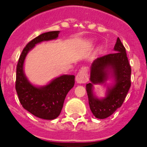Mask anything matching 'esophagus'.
<instances>
[{"label":"esophagus","instance_id":"esophagus-1","mask_svg":"<svg viewBox=\"0 0 147 147\" xmlns=\"http://www.w3.org/2000/svg\"><path fill=\"white\" fill-rule=\"evenodd\" d=\"M89 80L88 74V68L86 67H82L76 76V81L79 84H83L86 83Z\"/></svg>","mask_w":147,"mask_h":147}]
</instances>
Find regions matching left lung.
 Here are the masks:
<instances>
[{
	"mask_svg": "<svg viewBox=\"0 0 147 147\" xmlns=\"http://www.w3.org/2000/svg\"><path fill=\"white\" fill-rule=\"evenodd\" d=\"M114 53L97 58L90 66V82L86 85L90 108L97 119H104L112 115L121 106L131 86V67L126 49L118 37ZM112 80L109 85L107 82ZM94 84L106 87L105 96L98 98L93 93Z\"/></svg>",
	"mask_w": 147,
	"mask_h": 147,
	"instance_id": "1",
	"label": "left lung"
}]
</instances>
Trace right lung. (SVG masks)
Returning a JSON list of instances; mask_svg holds the SVG:
<instances>
[{"label": "right lung", "mask_w": 147, "mask_h": 147, "mask_svg": "<svg viewBox=\"0 0 147 147\" xmlns=\"http://www.w3.org/2000/svg\"><path fill=\"white\" fill-rule=\"evenodd\" d=\"M59 32H45L30 41L22 51L17 65L15 88L20 104L27 111L45 120H53L59 116L66 95L74 85L75 76L61 75L47 85L37 86L28 80L23 67L27 54L35 45L42 42L57 40Z\"/></svg>", "instance_id": "obj_1"}]
</instances>
